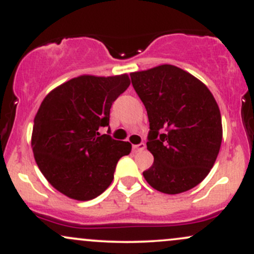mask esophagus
Listing matches in <instances>:
<instances>
[{
	"label": "esophagus",
	"instance_id": "1",
	"mask_svg": "<svg viewBox=\"0 0 254 254\" xmlns=\"http://www.w3.org/2000/svg\"><path fill=\"white\" fill-rule=\"evenodd\" d=\"M145 148L144 143H139V144H135L132 145V151L133 153H138V151H142Z\"/></svg>",
	"mask_w": 254,
	"mask_h": 254
}]
</instances>
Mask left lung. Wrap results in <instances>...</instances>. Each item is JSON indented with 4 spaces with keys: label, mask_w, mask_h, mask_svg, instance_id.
Here are the masks:
<instances>
[{
    "label": "left lung",
    "mask_w": 254,
    "mask_h": 254,
    "mask_svg": "<svg viewBox=\"0 0 254 254\" xmlns=\"http://www.w3.org/2000/svg\"><path fill=\"white\" fill-rule=\"evenodd\" d=\"M130 76L149 119L147 149L154 164L143 172L144 179L167 194L191 190L209 174L222 142L214 95L202 81L171 64Z\"/></svg>",
    "instance_id": "8db88e82"
}]
</instances>
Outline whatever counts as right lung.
<instances>
[{
  "instance_id": "obj_1",
  "label": "right lung",
  "mask_w": 254,
  "mask_h": 254,
  "mask_svg": "<svg viewBox=\"0 0 254 254\" xmlns=\"http://www.w3.org/2000/svg\"><path fill=\"white\" fill-rule=\"evenodd\" d=\"M130 86L129 75H82L51 90L34 117L32 149L43 176L66 197L89 200L106 190L129 142L100 135L113 101ZM110 132V131H107Z\"/></svg>"
}]
</instances>
